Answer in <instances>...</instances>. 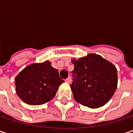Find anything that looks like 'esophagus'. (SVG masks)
Returning <instances> with one entry per match:
<instances>
[{"label": "esophagus", "mask_w": 133, "mask_h": 133, "mask_svg": "<svg viewBox=\"0 0 133 133\" xmlns=\"http://www.w3.org/2000/svg\"><path fill=\"white\" fill-rule=\"evenodd\" d=\"M71 78H68L67 79H65V82L68 83V84H70L71 83Z\"/></svg>", "instance_id": "esophagus-1"}]
</instances>
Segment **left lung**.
<instances>
[{"instance_id":"left-lung-1","label":"left lung","mask_w":133,"mask_h":133,"mask_svg":"<svg viewBox=\"0 0 133 133\" xmlns=\"http://www.w3.org/2000/svg\"><path fill=\"white\" fill-rule=\"evenodd\" d=\"M71 63L75 68L71 89L75 101L91 109L105 105L117 88L116 66L96 54L71 59Z\"/></svg>"}]
</instances>
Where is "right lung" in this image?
I'll use <instances>...</instances> for the list:
<instances>
[{
  "instance_id": "right-lung-1",
  "label": "right lung",
  "mask_w": 133,
  "mask_h": 133,
  "mask_svg": "<svg viewBox=\"0 0 133 133\" xmlns=\"http://www.w3.org/2000/svg\"><path fill=\"white\" fill-rule=\"evenodd\" d=\"M63 82L58 70L49 61L31 64L15 77L17 95L31 105H39L51 100Z\"/></svg>"
}]
</instances>
